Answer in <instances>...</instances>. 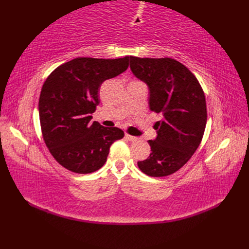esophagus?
I'll list each match as a JSON object with an SVG mask.
<instances>
[{"mask_svg": "<svg viewBox=\"0 0 249 249\" xmlns=\"http://www.w3.org/2000/svg\"><path fill=\"white\" fill-rule=\"evenodd\" d=\"M125 137H126V138H127L129 141H137V140H138V138H137V137L131 136V135H129V134H125Z\"/></svg>", "mask_w": 249, "mask_h": 249, "instance_id": "obj_1", "label": "esophagus"}]
</instances>
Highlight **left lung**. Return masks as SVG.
Instances as JSON below:
<instances>
[{"instance_id": "obj_1", "label": "left lung", "mask_w": 249, "mask_h": 249, "mask_svg": "<svg viewBox=\"0 0 249 249\" xmlns=\"http://www.w3.org/2000/svg\"><path fill=\"white\" fill-rule=\"evenodd\" d=\"M130 70L150 89V109L162 119L154 125L151 154L138 161L146 176L162 178L179 170L201 143L206 120L202 88L188 68L170 57L130 56Z\"/></svg>"}]
</instances>
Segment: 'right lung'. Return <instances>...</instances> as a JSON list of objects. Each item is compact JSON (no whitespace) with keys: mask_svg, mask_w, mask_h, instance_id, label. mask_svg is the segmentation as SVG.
<instances>
[{"mask_svg":"<svg viewBox=\"0 0 249 249\" xmlns=\"http://www.w3.org/2000/svg\"><path fill=\"white\" fill-rule=\"evenodd\" d=\"M129 56L77 57L56 67L41 89L38 109L41 134L51 155L75 173H92L107 161L109 149L124 137L118 127L93 122L99 88L127 70Z\"/></svg>","mask_w":249,"mask_h":249,"instance_id":"obj_1","label":"right lung"}]
</instances>
